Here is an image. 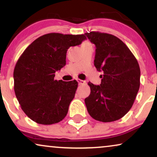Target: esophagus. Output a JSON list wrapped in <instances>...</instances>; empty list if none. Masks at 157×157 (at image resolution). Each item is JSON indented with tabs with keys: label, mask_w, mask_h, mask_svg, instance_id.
Here are the masks:
<instances>
[{
	"label": "esophagus",
	"mask_w": 157,
	"mask_h": 157,
	"mask_svg": "<svg viewBox=\"0 0 157 157\" xmlns=\"http://www.w3.org/2000/svg\"><path fill=\"white\" fill-rule=\"evenodd\" d=\"M77 81H78V84H79V85L85 84V83H86V81H85L81 80V79H78V80H77Z\"/></svg>",
	"instance_id": "esophagus-1"
}]
</instances>
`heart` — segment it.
<instances>
[{
	"label": "heart",
	"instance_id": "obj_1",
	"mask_svg": "<svg viewBox=\"0 0 157 157\" xmlns=\"http://www.w3.org/2000/svg\"><path fill=\"white\" fill-rule=\"evenodd\" d=\"M91 44V43L89 42V41H84V42L83 43L82 45H83V44Z\"/></svg>",
	"mask_w": 157,
	"mask_h": 157
}]
</instances>
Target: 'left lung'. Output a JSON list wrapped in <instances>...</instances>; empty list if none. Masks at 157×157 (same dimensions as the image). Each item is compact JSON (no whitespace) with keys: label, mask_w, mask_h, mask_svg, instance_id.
<instances>
[{"label":"left lung","mask_w":157,"mask_h":157,"mask_svg":"<svg viewBox=\"0 0 157 157\" xmlns=\"http://www.w3.org/2000/svg\"><path fill=\"white\" fill-rule=\"evenodd\" d=\"M84 35L95 44L94 66L103 73L100 85L88 83L91 93L85 98L87 111L97 121H117L130 110L139 91L141 73L138 61L117 36L98 31Z\"/></svg>","instance_id":"left-lung-1"}]
</instances>
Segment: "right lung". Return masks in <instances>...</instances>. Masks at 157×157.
Instances as JSON below:
<instances>
[{
	"label": "right lung",
	"mask_w": 157,
	"mask_h": 157,
	"mask_svg": "<svg viewBox=\"0 0 157 157\" xmlns=\"http://www.w3.org/2000/svg\"><path fill=\"white\" fill-rule=\"evenodd\" d=\"M85 39L84 34L47 33L19 57L13 71L15 94L23 112L33 121L51 125L67 114L78 82L55 80V73L66 65L68 49Z\"/></svg>",
	"instance_id": "1"
}]
</instances>
